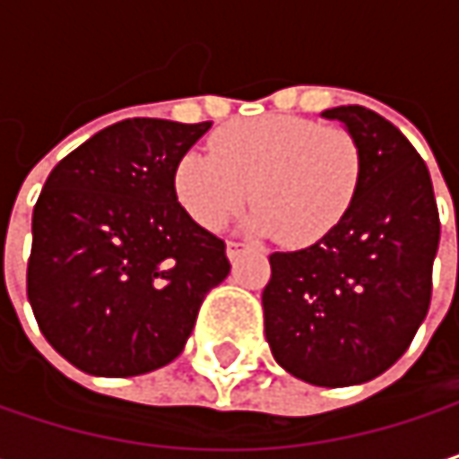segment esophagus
Instances as JSON below:
<instances>
[{"instance_id":"obj_1","label":"esophagus","mask_w":459,"mask_h":459,"mask_svg":"<svg viewBox=\"0 0 459 459\" xmlns=\"http://www.w3.org/2000/svg\"><path fill=\"white\" fill-rule=\"evenodd\" d=\"M226 252H229V260H238L244 252H249V244H244V241H229Z\"/></svg>"}]
</instances>
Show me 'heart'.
Returning <instances> with one entry per match:
<instances>
[{
    "mask_svg": "<svg viewBox=\"0 0 459 459\" xmlns=\"http://www.w3.org/2000/svg\"><path fill=\"white\" fill-rule=\"evenodd\" d=\"M361 145L345 127H321L298 114H263L221 127L210 151L178 159L172 186L202 229L218 230L244 207L247 229L287 247H311L337 229L356 202Z\"/></svg>",
    "mask_w": 459,
    "mask_h": 459,
    "instance_id": "heart-1",
    "label": "heart"
}]
</instances>
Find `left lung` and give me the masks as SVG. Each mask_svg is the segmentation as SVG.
<instances>
[{"label": "left lung", "mask_w": 459, "mask_h": 459, "mask_svg": "<svg viewBox=\"0 0 459 459\" xmlns=\"http://www.w3.org/2000/svg\"><path fill=\"white\" fill-rule=\"evenodd\" d=\"M359 140L361 186L342 223L298 252H273L265 340L295 377L345 388L394 367L422 324L438 249L430 172L388 119L364 106L324 111Z\"/></svg>", "instance_id": "8db88e82"}]
</instances>
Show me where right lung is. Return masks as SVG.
I'll return each instance as SVG.
<instances>
[{"label":"right lung","mask_w":459,"mask_h":459,"mask_svg":"<svg viewBox=\"0 0 459 459\" xmlns=\"http://www.w3.org/2000/svg\"><path fill=\"white\" fill-rule=\"evenodd\" d=\"M212 122L125 119L55 164L34 207L26 292L47 342L98 377L180 356L230 271L226 241L180 207L178 159Z\"/></svg>","instance_id":"1"}]
</instances>
